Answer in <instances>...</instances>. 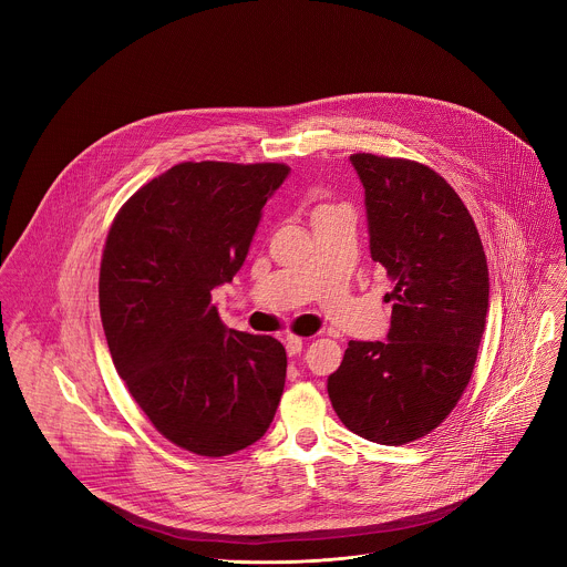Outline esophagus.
<instances>
[{
	"instance_id": "34e87169",
	"label": "esophagus",
	"mask_w": 567,
	"mask_h": 567,
	"mask_svg": "<svg viewBox=\"0 0 567 567\" xmlns=\"http://www.w3.org/2000/svg\"><path fill=\"white\" fill-rule=\"evenodd\" d=\"M285 348H287V354H289V357H296V354H300V350H302V339L289 334V337H285Z\"/></svg>"
}]
</instances>
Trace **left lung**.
Here are the masks:
<instances>
[{"label": "left lung", "mask_w": 567, "mask_h": 567, "mask_svg": "<svg viewBox=\"0 0 567 567\" xmlns=\"http://www.w3.org/2000/svg\"><path fill=\"white\" fill-rule=\"evenodd\" d=\"M365 190L370 256L394 289L388 339L350 341L328 377L339 420L399 446L437 429L462 396L489 309V271L457 193L406 158L352 154Z\"/></svg>", "instance_id": "1"}]
</instances>
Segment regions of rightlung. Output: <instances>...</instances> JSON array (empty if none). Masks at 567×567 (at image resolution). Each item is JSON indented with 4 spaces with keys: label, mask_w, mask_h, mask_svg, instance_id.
I'll use <instances>...</instances> for the list:
<instances>
[{
    "label": "right lung",
    "mask_w": 567,
    "mask_h": 567,
    "mask_svg": "<svg viewBox=\"0 0 567 567\" xmlns=\"http://www.w3.org/2000/svg\"><path fill=\"white\" fill-rule=\"evenodd\" d=\"M285 164H179L116 215L101 262V318L130 394L173 444L221 457L274 422L287 352L228 330L210 291L245 265Z\"/></svg>",
    "instance_id": "add662e5"
}]
</instances>
